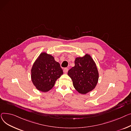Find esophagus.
<instances>
[{
  "label": "esophagus",
  "instance_id": "esophagus-1",
  "mask_svg": "<svg viewBox=\"0 0 131 131\" xmlns=\"http://www.w3.org/2000/svg\"><path fill=\"white\" fill-rule=\"evenodd\" d=\"M68 71V68H65L64 69H63V72L65 73H67Z\"/></svg>",
  "mask_w": 131,
  "mask_h": 131
}]
</instances>
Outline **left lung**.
Returning <instances> with one entry per match:
<instances>
[{
	"label": "left lung",
	"instance_id": "left-lung-1",
	"mask_svg": "<svg viewBox=\"0 0 131 131\" xmlns=\"http://www.w3.org/2000/svg\"><path fill=\"white\" fill-rule=\"evenodd\" d=\"M74 67L68 71V74L72 80L76 90L86 94L93 90L97 83L99 74L97 67L91 57L86 54L76 58Z\"/></svg>",
	"mask_w": 131,
	"mask_h": 131
}]
</instances>
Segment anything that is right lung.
Returning a JSON list of instances; mask_svg holds the SVG:
<instances>
[{
  "instance_id": "1",
  "label": "right lung",
  "mask_w": 131,
  "mask_h": 131,
  "mask_svg": "<svg viewBox=\"0 0 131 131\" xmlns=\"http://www.w3.org/2000/svg\"><path fill=\"white\" fill-rule=\"evenodd\" d=\"M62 74L63 70L59 63L46 53L41 54L31 70V78L34 85L42 92L51 89Z\"/></svg>"
}]
</instances>
